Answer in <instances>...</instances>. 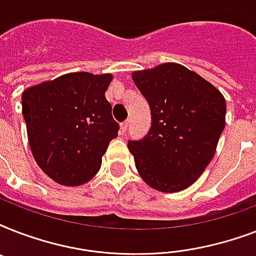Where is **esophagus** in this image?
<instances>
[{
  "label": "esophagus",
  "instance_id": "obj_1",
  "mask_svg": "<svg viewBox=\"0 0 256 256\" xmlns=\"http://www.w3.org/2000/svg\"><path fill=\"white\" fill-rule=\"evenodd\" d=\"M128 120H124V122H122V124H120V132H122V134H124V132H126V130H128Z\"/></svg>",
  "mask_w": 256,
  "mask_h": 256
}]
</instances>
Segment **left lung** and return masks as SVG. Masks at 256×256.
I'll return each instance as SVG.
<instances>
[{
	"mask_svg": "<svg viewBox=\"0 0 256 256\" xmlns=\"http://www.w3.org/2000/svg\"><path fill=\"white\" fill-rule=\"evenodd\" d=\"M148 102L152 128L128 140L136 168L148 186L176 192L202 175L226 124V100L204 78L179 64L132 73Z\"/></svg>",
	"mask_w": 256,
	"mask_h": 256,
	"instance_id": "left-lung-1",
	"label": "left lung"
}]
</instances>
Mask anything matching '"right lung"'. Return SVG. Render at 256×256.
<instances>
[{
  "instance_id": "right-lung-1",
  "label": "right lung",
  "mask_w": 256,
  "mask_h": 256,
  "mask_svg": "<svg viewBox=\"0 0 256 256\" xmlns=\"http://www.w3.org/2000/svg\"><path fill=\"white\" fill-rule=\"evenodd\" d=\"M112 74L72 73L22 92L30 150L41 170L64 186H80L100 171L120 124L104 96Z\"/></svg>"
}]
</instances>
